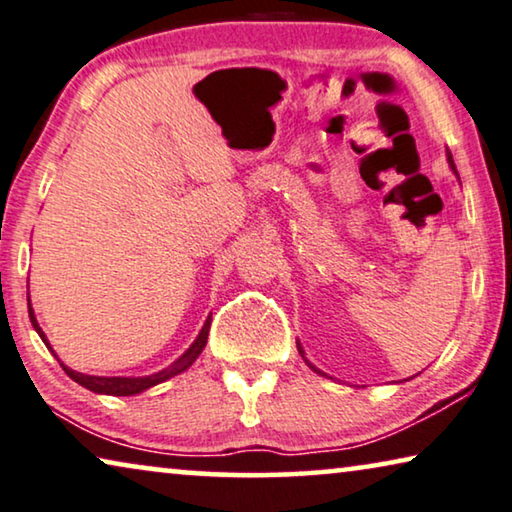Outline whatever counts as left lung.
Returning a JSON list of instances; mask_svg holds the SVG:
<instances>
[{
    "label": "left lung",
    "mask_w": 512,
    "mask_h": 512,
    "mask_svg": "<svg viewBox=\"0 0 512 512\" xmlns=\"http://www.w3.org/2000/svg\"><path fill=\"white\" fill-rule=\"evenodd\" d=\"M448 164H450V168H453L455 170V164H453V157H450V152H448ZM455 175H457V170H455ZM298 351H300V355H302V358H305V351H302V346H300V342H298ZM305 362H307V365L311 367V369H314V372L316 374H321V376H328V374H323L321 372V369H318V367H314V365H311V362L305 358Z\"/></svg>",
    "instance_id": "obj_1"
}]
</instances>
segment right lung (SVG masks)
<instances>
[{
    "mask_svg": "<svg viewBox=\"0 0 512 512\" xmlns=\"http://www.w3.org/2000/svg\"><path fill=\"white\" fill-rule=\"evenodd\" d=\"M27 305H29V295H27ZM29 321H32L34 330L39 332V337H41L43 342H46V346L50 348L46 335H43V330L39 328V323H36V316H34V311H32V305H29ZM210 323H212V316H207L203 330L198 332L196 342L191 344V346L187 348V351H184V355H180V358H177V360L173 362V365L166 367V369H161V372L152 374V376H136V379H131V376H87V374L73 372V369L66 367L64 362H59V365H62L64 372L69 374L73 381L80 383V385H83V388H87V390L99 392V395H113V397L138 395V392L152 388V385H157V383H164V381L170 379V376L182 374L184 369H189L191 365H194L196 358H198V355H201V351H203L205 344H207V335H210ZM50 351H53V348H50ZM55 358H57V355H55Z\"/></svg>",
    "mask_w": 512,
    "mask_h": 512,
    "instance_id": "right-lung-1",
    "label": "right lung"
}]
</instances>
